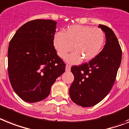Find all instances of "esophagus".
I'll use <instances>...</instances> for the list:
<instances>
[{"mask_svg":"<svg viewBox=\"0 0 129 129\" xmlns=\"http://www.w3.org/2000/svg\"><path fill=\"white\" fill-rule=\"evenodd\" d=\"M70 70H71V66L69 64H67L66 66V72H70Z\"/></svg>","mask_w":129,"mask_h":129,"instance_id":"obj_1","label":"esophagus"}]
</instances>
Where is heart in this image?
<instances>
[{"label":"heart","instance_id":"1","mask_svg":"<svg viewBox=\"0 0 129 129\" xmlns=\"http://www.w3.org/2000/svg\"><path fill=\"white\" fill-rule=\"evenodd\" d=\"M105 41V32L99 28L84 25H72L63 33L54 36L53 44L59 57H65L73 48L75 52L66 58L68 62L89 61L101 52Z\"/></svg>","mask_w":129,"mask_h":129}]
</instances>
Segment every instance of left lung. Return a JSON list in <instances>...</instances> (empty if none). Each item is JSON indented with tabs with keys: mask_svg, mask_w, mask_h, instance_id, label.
<instances>
[{
	"mask_svg": "<svg viewBox=\"0 0 129 129\" xmlns=\"http://www.w3.org/2000/svg\"><path fill=\"white\" fill-rule=\"evenodd\" d=\"M106 43L100 54L88 63L71 68L74 80L70 96L75 103L84 107L97 105L110 92L121 65L122 51L113 31L104 25Z\"/></svg>",
	"mask_w": 129,
	"mask_h": 129,
	"instance_id": "1",
	"label": "left lung"
}]
</instances>
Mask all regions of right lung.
I'll list each match as a JSON object with an SVG mask.
<instances>
[{
  "instance_id": "right-lung-1",
  "label": "right lung",
  "mask_w": 129,
  "mask_h": 129,
  "mask_svg": "<svg viewBox=\"0 0 129 129\" xmlns=\"http://www.w3.org/2000/svg\"><path fill=\"white\" fill-rule=\"evenodd\" d=\"M57 22L37 19L16 32L8 50V72L12 88L28 103L48 97L51 87L63 74L66 64L53 44Z\"/></svg>"
}]
</instances>
